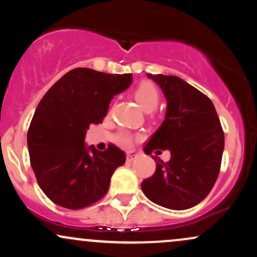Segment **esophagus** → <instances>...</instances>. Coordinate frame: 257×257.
<instances>
[{"label": "esophagus", "mask_w": 257, "mask_h": 257, "mask_svg": "<svg viewBox=\"0 0 257 257\" xmlns=\"http://www.w3.org/2000/svg\"><path fill=\"white\" fill-rule=\"evenodd\" d=\"M135 158H137V155H135V153H133V152H128V153H126V162L134 161Z\"/></svg>", "instance_id": "34e87169"}]
</instances>
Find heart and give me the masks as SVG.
I'll use <instances>...</instances> for the list:
<instances>
[{
	"instance_id": "1",
	"label": "heart",
	"mask_w": 257,
	"mask_h": 257,
	"mask_svg": "<svg viewBox=\"0 0 257 257\" xmlns=\"http://www.w3.org/2000/svg\"><path fill=\"white\" fill-rule=\"evenodd\" d=\"M134 95L141 107L147 112L155 110L159 104V100H161V94H159L158 88L151 82H143V83L139 84L134 91ZM117 141L119 143V145L129 147L133 143V137L129 133L122 132L118 134Z\"/></svg>"
}]
</instances>
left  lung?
Instances as JSON below:
<instances>
[{
	"label": "left lung",
	"instance_id": "obj_1",
	"mask_svg": "<svg viewBox=\"0 0 257 257\" xmlns=\"http://www.w3.org/2000/svg\"><path fill=\"white\" fill-rule=\"evenodd\" d=\"M167 99L166 119L144 149L170 152L164 163L155 158L156 172L141 184L156 204L173 210L192 208L208 196L220 173L225 137L214 104L202 91L176 76L147 73Z\"/></svg>",
	"mask_w": 257,
	"mask_h": 257
}]
</instances>
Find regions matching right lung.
<instances>
[{
	"instance_id": "1",
	"label": "right lung",
	"mask_w": 257,
	"mask_h": 257,
	"mask_svg": "<svg viewBox=\"0 0 257 257\" xmlns=\"http://www.w3.org/2000/svg\"><path fill=\"white\" fill-rule=\"evenodd\" d=\"M132 77L77 67L44 94L29 126L28 147L38 185L53 203L77 210L107 193L125 153L112 144L105 151L87 147L85 132L102 122L111 100Z\"/></svg>"
}]
</instances>
